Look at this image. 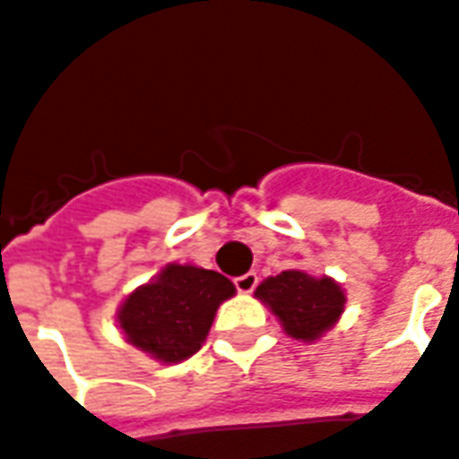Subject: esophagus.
Returning <instances> with one entry per match:
<instances>
[{
    "label": "esophagus",
    "mask_w": 459,
    "mask_h": 459,
    "mask_svg": "<svg viewBox=\"0 0 459 459\" xmlns=\"http://www.w3.org/2000/svg\"><path fill=\"white\" fill-rule=\"evenodd\" d=\"M233 281H236V290H238L240 294H250V291L257 287V274L246 273V274H240V277H236Z\"/></svg>",
    "instance_id": "esophagus-1"
}]
</instances>
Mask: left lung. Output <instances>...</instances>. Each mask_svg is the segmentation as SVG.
Wrapping results in <instances>:
<instances>
[{
	"mask_svg": "<svg viewBox=\"0 0 459 459\" xmlns=\"http://www.w3.org/2000/svg\"><path fill=\"white\" fill-rule=\"evenodd\" d=\"M255 297L270 308L281 331L301 342L324 338L345 311V290L333 277H314L304 270H284L257 284Z\"/></svg>",
	"mask_w": 459,
	"mask_h": 459,
	"instance_id": "1",
	"label": "left lung"
}]
</instances>
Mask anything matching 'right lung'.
<instances>
[{
  "label": "right lung",
  "instance_id": "add662e5",
  "mask_svg": "<svg viewBox=\"0 0 459 459\" xmlns=\"http://www.w3.org/2000/svg\"><path fill=\"white\" fill-rule=\"evenodd\" d=\"M233 294L223 274L169 263L121 301L117 324L126 342L162 365H178L202 348L213 316Z\"/></svg>",
  "mask_w": 459,
  "mask_h": 459
}]
</instances>
